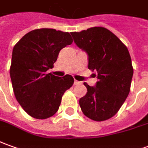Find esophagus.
Wrapping results in <instances>:
<instances>
[{
	"mask_svg": "<svg viewBox=\"0 0 148 148\" xmlns=\"http://www.w3.org/2000/svg\"><path fill=\"white\" fill-rule=\"evenodd\" d=\"M82 84V82L78 81V80H75V81H74V84H76V85H78V84Z\"/></svg>",
	"mask_w": 148,
	"mask_h": 148,
	"instance_id": "esophagus-1",
	"label": "esophagus"
}]
</instances>
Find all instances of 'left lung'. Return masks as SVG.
I'll return each instance as SVG.
<instances>
[{
	"mask_svg": "<svg viewBox=\"0 0 148 148\" xmlns=\"http://www.w3.org/2000/svg\"><path fill=\"white\" fill-rule=\"evenodd\" d=\"M71 34L77 47L88 54V68L97 71L98 79L95 86L84 83L87 93L79 101L81 110L97 122L110 119L130 92L134 70L129 51L114 34L104 27Z\"/></svg>",
	"mask_w": 148,
	"mask_h": 148,
	"instance_id": "8db88e82",
	"label": "left lung"
}]
</instances>
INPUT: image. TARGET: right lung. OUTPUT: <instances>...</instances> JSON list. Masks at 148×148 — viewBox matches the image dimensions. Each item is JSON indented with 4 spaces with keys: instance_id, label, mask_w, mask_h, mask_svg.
<instances>
[{
    "instance_id": "1",
    "label": "right lung",
    "mask_w": 148,
    "mask_h": 148,
    "mask_svg": "<svg viewBox=\"0 0 148 148\" xmlns=\"http://www.w3.org/2000/svg\"><path fill=\"white\" fill-rule=\"evenodd\" d=\"M72 41L68 32L42 28L27 33L14 46L10 78L16 99L29 116L37 119L53 116L64 92L72 86L71 75L59 77L47 74L61 49Z\"/></svg>"
}]
</instances>
